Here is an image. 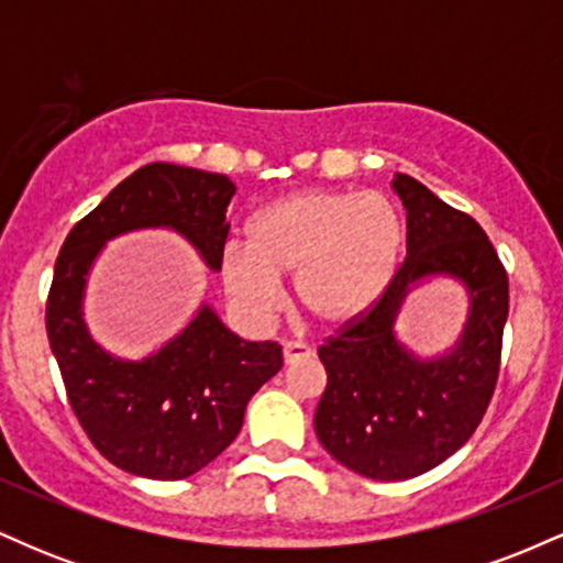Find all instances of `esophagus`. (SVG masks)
I'll list each match as a JSON object with an SVG mask.
<instances>
[{"label":"esophagus","instance_id":"1","mask_svg":"<svg viewBox=\"0 0 563 563\" xmlns=\"http://www.w3.org/2000/svg\"><path fill=\"white\" fill-rule=\"evenodd\" d=\"M312 357V349L303 346V344H296V341H290V344L283 346V363L286 365H294L299 363V360H309Z\"/></svg>","mask_w":563,"mask_h":563}]
</instances>
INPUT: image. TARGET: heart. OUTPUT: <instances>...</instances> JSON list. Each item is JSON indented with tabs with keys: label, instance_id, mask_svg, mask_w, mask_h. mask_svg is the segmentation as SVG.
<instances>
[{
	"label": "heart",
	"instance_id": "1",
	"mask_svg": "<svg viewBox=\"0 0 563 563\" xmlns=\"http://www.w3.org/2000/svg\"><path fill=\"white\" fill-rule=\"evenodd\" d=\"M405 245L399 211L376 190H299L262 206L245 224V245L219 254L232 307L264 325L283 303V277L322 331H346L378 307Z\"/></svg>",
	"mask_w": 563,
	"mask_h": 563
}]
</instances>
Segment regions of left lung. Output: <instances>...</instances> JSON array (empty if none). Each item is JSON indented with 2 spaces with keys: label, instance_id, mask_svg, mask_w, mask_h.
<instances>
[{
  "label": "left lung",
  "instance_id": "8db88e82",
  "mask_svg": "<svg viewBox=\"0 0 563 563\" xmlns=\"http://www.w3.org/2000/svg\"><path fill=\"white\" fill-rule=\"evenodd\" d=\"M407 214V256L363 322L318 349L328 386L314 434L341 466L376 482H402L448 461L468 442L493 399L508 320V275L484 230L429 187L394 174ZM434 279L467 290L456 344L437 355L396 333L406 296Z\"/></svg>",
  "mask_w": 563,
  "mask_h": 563
}]
</instances>
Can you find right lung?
<instances>
[{"label":"right lung","mask_w":563,"mask_h":563,"mask_svg":"<svg viewBox=\"0 0 563 563\" xmlns=\"http://www.w3.org/2000/svg\"><path fill=\"white\" fill-rule=\"evenodd\" d=\"M235 185L214 172L147 164L68 232L55 262L47 335L81 429L113 466L156 482L187 479L230 448L249 399L283 367L273 341H243L200 301L179 333L137 360L108 352L84 320L89 275L106 245L169 230L219 273Z\"/></svg>","instance_id":"obj_1"}]
</instances>
